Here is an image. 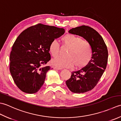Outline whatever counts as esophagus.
Segmentation results:
<instances>
[{
    "label": "esophagus",
    "mask_w": 121,
    "mask_h": 121,
    "mask_svg": "<svg viewBox=\"0 0 121 121\" xmlns=\"http://www.w3.org/2000/svg\"><path fill=\"white\" fill-rule=\"evenodd\" d=\"M53 69H55V70H62V69L60 68L57 67V66H54Z\"/></svg>",
    "instance_id": "34e87169"
}]
</instances>
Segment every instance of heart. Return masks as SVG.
<instances>
[{
	"label": "heart",
	"mask_w": 121,
	"mask_h": 121,
	"mask_svg": "<svg viewBox=\"0 0 121 121\" xmlns=\"http://www.w3.org/2000/svg\"><path fill=\"white\" fill-rule=\"evenodd\" d=\"M63 44L69 47L65 57L59 56L52 60L51 63L59 68H70L74 65L76 69L83 68L91 61L92 56L91 46L88 42L73 34H66L61 39ZM49 50L53 57L59 53V45L53 40L49 46Z\"/></svg>",
	"instance_id": "obj_1"
}]
</instances>
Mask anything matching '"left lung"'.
Returning a JSON list of instances; mask_svg holds the SVG:
<instances>
[{
    "label": "left lung",
    "instance_id": "8db88e82",
    "mask_svg": "<svg viewBox=\"0 0 121 121\" xmlns=\"http://www.w3.org/2000/svg\"><path fill=\"white\" fill-rule=\"evenodd\" d=\"M69 33L83 37L92 47L91 61L79 70L72 72L71 78L65 82L72 92L84 93L96 86L106 69L108 57L107 47L101 35L89 26L82 25L73 28Z\"/></svg>",
    "mask_w": 121,
    "mask_h": 121
}]
</instances>
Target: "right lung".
<instances>
[{
	"label": "right lung",
	"mask_w": 121,
	"mask_h": 121,
	"mask_svg": "<svg viewBox=\"0 0 121 121\" xmlns=\"http://www.w3.org/2000/svg\"><path fill=\"white\" fill-rule=\"evenodd\" d=\"M63 28L38 24L23 31L12 46L10 71L14 83L25 93L34 94L44 83L46 73L52 69L43 66L50 60L49 46L64 34Z\"/></svg>",
	"instance_id": "add662e5"
}]
</instances>
